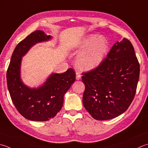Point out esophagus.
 <instances>
[{"label":"esophagus","mask_w":148,"mask_h":148,"mask_svg":"<svg viewBox=\"0 0 148 148\" xmlns=\"http://www.w3.org/2000/svg\"><path fill=\"white\" fill-rule=\"evenodd\" d=\"M76 79H77V80H79V79H80V78H81V74H80V73L79 72H77L76 73Z\"/></svg>","instance_id":"34e87169"}]
</instances>
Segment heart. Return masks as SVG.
I'll use <instances>...</instances> for the list:
<instances>
[{
	"instance_id": "1",
	"label": "heart",
	"mask_w": 148,
	"mask_h": 148,
	"mask_svg": "<svg viewBox=\"0 0 148 148\" xmlns=\"http://www.w3.org/2000/svg\"><path fill=\"white\" fill-rule=\"evenodd\" d=\"M109 42L105 37L92 34L75 46L82 51L77 58V65L81 70H92L99 65L108 53Z\"/></svg>"
}]
</instances>
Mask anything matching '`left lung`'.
Returning a JSON list of instances; mask_svg holds the SVG:
<instances>
[{"mask_svg": "<svg viewBox=\"0 0 148 148\" xmlns=\"http://www.w3.org/2000/svg\"><path fill=\"white\" fill-rule=\"evenodd\" d=\"M82 74L83 103L91 116L105 121L122 114L134 99L140 74L132 43L125 38L116 42L97 67Z\"/></svg>", "mask_w": 148, "mask_h": 148, "instance_id": "1", "label": "left lung"}]
</instances>
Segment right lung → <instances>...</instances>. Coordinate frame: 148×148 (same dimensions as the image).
<instances>
[{
  "label": "right lung",
  "mask_w": 148,
  "mask_h": 148,
  "mask_svg": "<svg viewBox=\"0 0 148 148\" xmlns=\"http://www.w3.org/2000/svg\"><path fill=\"white\" fill-rule=\"evenodd\" d=\"M51 38L40 30L31 33L16 46L7 70V85L11 100L20 114L31 121H46L54 117L62 108L64 94L76 79L74 71L69 68L63 73L52 74L38 88H30L22 82V57L35 43Z\"/></svg>",
  "instance_id": "obj_1"
}]
</instances>
